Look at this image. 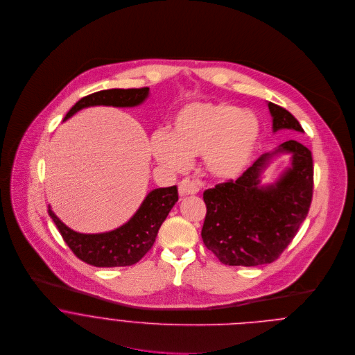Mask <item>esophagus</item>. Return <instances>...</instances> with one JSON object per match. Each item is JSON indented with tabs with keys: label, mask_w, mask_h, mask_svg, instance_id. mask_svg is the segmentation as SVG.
Instances as JSON below:
<instances>
[{
	"label": "esophagus",
	"mask_w": 355,
	"mask_h": 355,
	"mask_svg": "<svg viewBox=\"0 0 355 355\" xmlns=\"http://www.w3.org/2000/svg\"><path fill=\"white\" fill-rule=\"evenodd\" d=\"M198 191H200L198 184L187 178L179 183V194L180 196H193V194H197Z\"/></svg>",
	"instance_id": "esophagus-1"
}]
</instances>
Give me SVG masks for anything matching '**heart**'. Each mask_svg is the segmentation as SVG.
Masks as SVG:
<instances>
[{
    "mask_svg": "<svg viewBox=\"0 0 355 355\" xmlns=\"http://www.w3.org/2000/svg\"><path fill=\"white\" fill-rule=\"evenodd\" d=\"M259 137V121L249 110L227 102H196L175 117L169 134L153 135L155 159L172 171H183L191 155L203 153L207 171L234 179L248 166Z\"/></svg>",
    "mask_w": 355,
    "mask_h": 355,
    "instance_id": "b5f03b06",
    "label": "heart"
}]
</instances>
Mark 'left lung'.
<instances>
[{
	"label": "left lung",
	"instance_id": "obj_1",
	"mask_svg": "<svg viewBox=\"0 0 355 355\" xmlns=\"http://www.w3.org/2000/svg\"><path fill=\"white\" fill-rule=\"evenodd\" d=\"M268 107L273 117V131L286 128L304 132L288 110L273 102ZM279 152H291L293 166L275 185L259 188L260 171ZM311 197V152L298 141H287L277 150L262 154L236 180L203 191V243L225 265L270 263L295 238L309 213Z\"/></svg>",
	"mask_w": 355,
	"mask_h": 355
}]
</instances>
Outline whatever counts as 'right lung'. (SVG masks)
Returning <instances> with one entry per match:
<instances>
[{"instance_id":"obj_1","label":"right lung","mask_w":355,"mask_h":355,"mask_svg":"<svg viewBox=\"0 0 355 355\" xmlns=\"http://www.w3.org/2000/svg\"><path fill=\"white\" fill-rule=\"evenodd\" d=\"M149 87L141 89H110L93 93L76 102L64 120L78 110L94 105L137 106L145 101ZM176 186L155 189L148 194L141 207L128 223L105 234H79L68 228L58 217L48 210L51 220L60 231L64 242L79 259L98 268L130 266L148 253L155 242L158 230L168 213L178 202Z\"/></svg>"}]
</instances>
